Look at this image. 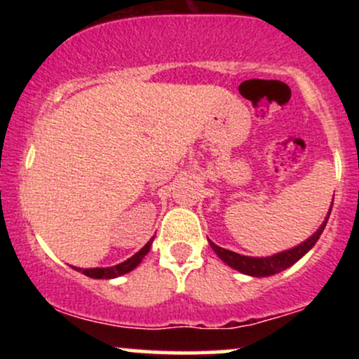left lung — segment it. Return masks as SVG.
Returning <instances> with one entry per match:
<instances>
[{"instance_id": "8db88e82", "label": "left lung", "mask_w": 359, "mask_h": 359, "mask_svg": "<svg viewBox=\"0 0 359 359\" xmlns=\"http://www.w3.org/2000/svg\"><path fill=\"white\" fill-rule=\"evenodd\" d=\"M332 201H334V197H332ZM331 211H332V204L331 208H329V212L327 216H325V219L323 221V224L319 226V229H317L312 236H309L306 241H302L300 245L294 246V248L290 250H283L280 251V253L271 255V257H245V255L234 253V251L221 248V246L214 245L211 240H209V245H211L214 253H216L217 257L226 263V265L231 266V269L241 271V273L245 275H250V277H270V275L280 273L282 270H285L288 266L294 265V263H297L299 259L307 253V251L314 248L317 240H319L320 234L324 231L325 224H327L329 214H331Z\"/></svg>"}]
</instances>
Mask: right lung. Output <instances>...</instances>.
Here are the masks:
<instances>
[{
    "label": "right lung",
    "instance_id": "obj_1",
    "mask_svg": "<svg viewBox=\"0 0 359 359\" xmlns=\"http://www.w3.org/2000/svg\"><path fill=\"white\" fill-rule=\"evenodd\" d=\"M151 241H154V240H151ZM151 241H148L147 245L138 251V253H135L133 257L128 258L126 262L118 263V265H114V266H106V269H77V266H74V270L81 271V273L88 275V277H90V278H106V280H109V278L121 277V275L128 273V271L137 269L140 263H142V259L145 258V255L148 253V251H150Z\"/></svg>",
    "mask_w": 359,
    "mask_h": 359
}]
</instances>
